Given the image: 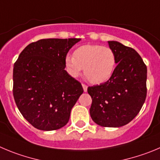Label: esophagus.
Listing matches in <instances>:
<instances>
[{
  "label": "esophagus",
  "instance_id": "esophagus-1",
  "mask_svg": "<svg viewBox=\"0 0 160 160\" xmlns=\"http://www.w3.org/2000/svg\"><path fill=\"white\" fill-rule=\"evenodd\" d=\"M82 87H83V92H88V86L87 85L85 84H82Z\"/></svg>",
  "mask_w": 160,
  "mask_h": 160
}]
</instances>
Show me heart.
<instances>
[{
	"label": "heart",
	"mask_w": 160,
	"mask_h": 160,
	"mask_svg": "<svg viewBox=\"0 0 160 160\" xmlns=\"http://www.w3.org/2000/svg\"><path fill=\"white\" fill-rule=\"evenodd\" d=\"M65 64L72 77L83 72L93 84H100L110 80L114 72L117 58L114 51L108 46L83 45L76 49L73 56L67 55Z\"/></svg>",
	"instance_id": "b5f03b06"
}]
</instances>
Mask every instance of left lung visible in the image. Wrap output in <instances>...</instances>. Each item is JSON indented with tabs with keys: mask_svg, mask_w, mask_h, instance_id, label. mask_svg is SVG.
Wrapping results in <instances>:
<instances>
[{
	"mask_svg": "<svg viewBox=\"0 0 160 160\" xmlns=\"http://www.w3.org/2000/svg\"><path fill=\"white\" fill-rule=\"evenodd\" d=\"M117 58L111 78L99 85L88 87L92 98L90 115L103 127H121L137 115L147 95V67L132 48L117 41L108 42Z\"/></svg>",
	"mask_w": 160,
	"mask_h": 160,
	"instance_id": "8db88e82",
	"label": "left lung"
}]
</instances>
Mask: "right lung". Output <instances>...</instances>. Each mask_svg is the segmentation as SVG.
Returning a JSON list of instances; mask_svg holds the SVG:
<instances>
[{"label":"right lung","mask_w":160,"mask_h":160,"mask_svg":"<svg viewBox=\"0 0 160 160\" xmlns=\"http://www.w3.org/2000/svg\"><path fill=\"white\" fill-rule=\"evenodd\" d=\"M80 38H47L32 42L13 68V96L25 119L36 129L52 131L68 123L71 110L83 92L65 70V59Z\"/></svg>","instance_id":"right-lung-1"}]
</instances>
